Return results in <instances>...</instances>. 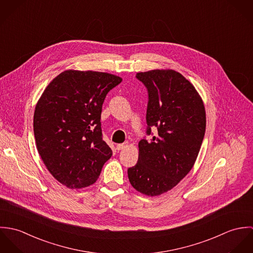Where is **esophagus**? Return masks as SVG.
Instances as JSON below:
<instances>
[{
  "label": "esophagus",
  "mask_w": 253,
  "mask_h": 253,
  "mask_svg": "<svg viewBox=\"0 0 253 253\" xmlns=\"http://www.w3.org/2000/svg\"><path fill=\"white\" fill-rule=\"evenodd\" d=\"M129 146V143L128 142H125V143H123V144H118L117 145V150H124V149H126V147H128Z\"/></svg>",
  "instance_id": "esophagus-1"
}]
</instances>
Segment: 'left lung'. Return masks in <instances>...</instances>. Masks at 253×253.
<instances>
[{"instance_id": "8db88e82", "label": "left lung", "mask_w": 253, "mask_h": 253, "mask_svg": "<svg viewBox=\"0 0 253 253\" xmlns=\"http://www.w3.org/2000/svg\"><path fill=\"white\" fill-rule=\"evenodd\" d=\"M148 89L147 134L138 143V163L127 169L131 186L148 197L175 187L192 169L206 132V109L195 86L180 73L156 69L136 74Z\"/></svg>"}]
</instances>
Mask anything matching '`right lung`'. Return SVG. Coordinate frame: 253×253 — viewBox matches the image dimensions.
<instances>
[{
    "label": "right lung",
    "instance_id": "right-lung-1",
    "mask_svg": "<svg viewBox=\"0 0 253 253\" xmlns=\"http://www.w3.org/2000/svg\"><path fill=\"white\" fill-rule=\"evenodd\" d=\"M113 74L66 70L45 87L34 112L38 152L50 174L69 189L93 184L112 150L102 139L101 111Z\"/></svg>",
    "mask_w": 253,
    "mask_h": 253
}]
</instances>
